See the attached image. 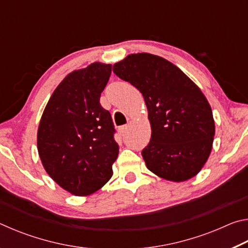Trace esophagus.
Instances as JSON below:
<instances>
[{"mask_svg":"<svg viewBox=\"0 0 248 248\" xmlns=\"http://www.w3.org/2000/svg\"><path fill=\"white\" fill-rule=\"evenodd\" d=\"M127 130H128V124L121 125V127L119 128V132H120L121 134H124V133H125V131H127Z\"/></svg>","mask_w":248,"mask_h":248,"instance_id":"1","label":"esophagus"}]
</instances>
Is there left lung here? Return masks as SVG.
Listing matches in <instances>:
<instances>
[{
	"mask_svg": "<svg viewBox=\"0 0 248 248\" xmlns=\"http://www.w3.org/2000/svg\"><path fill=\"white\" fill-rule=\"evenodd\" d=\"M112 71L141 92L148 107L152 134L142 150L146 167L171 182L198 174L215 137L211 107L199 87L170 61L150 53L130 54Z\"/></svg>",
	"mask_w": 248,
	"mask_h": 248,
	"instance_id": "obj_1",
	"label": "left lung"
}]
</instances>
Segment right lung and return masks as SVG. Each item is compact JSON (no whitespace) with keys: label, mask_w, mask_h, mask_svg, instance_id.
I'll list each match as a JSON object with an SVG mask.
<instances>
[{"label":"right lung","mask_w":248,"mask_h":248,"mask_svg":"<svg viewBox=\"0 0 248 248\" xmlns=\"http://www.w3.org/2000/svg\"><path fill=\"white\" fill-rule=\"evenodd\" d=\"M111 64L73 71L54 90L41 116L37 148L45 170L75 196H87L112 176L118 156L110 112L99 103Z\"/></svg>","instance_id":"add662e5"}]
</instances>
